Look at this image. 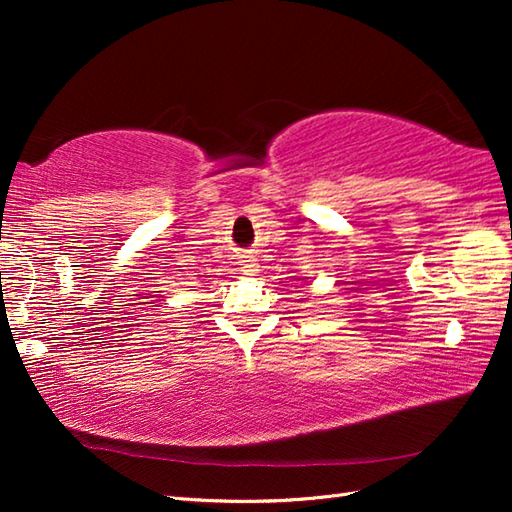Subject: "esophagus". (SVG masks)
I'll list each match as a JSON object with an SVG mask.
<instances>
[{"instance_id":"1","label":"esophagus","mask_w":512,"mask_h":512,"mask_svg":"<svg viewBox=\"0 0 512 512\" xmlns=\"http://www.w3.org/2000/svg\"><path fill=\"white\" fill-rule=\"evenodd\" d=\"M242 268H244V273H248V275H253L255 270H257V259L255 257H244V262H242Z\"/></svg>"}]
</instances>
